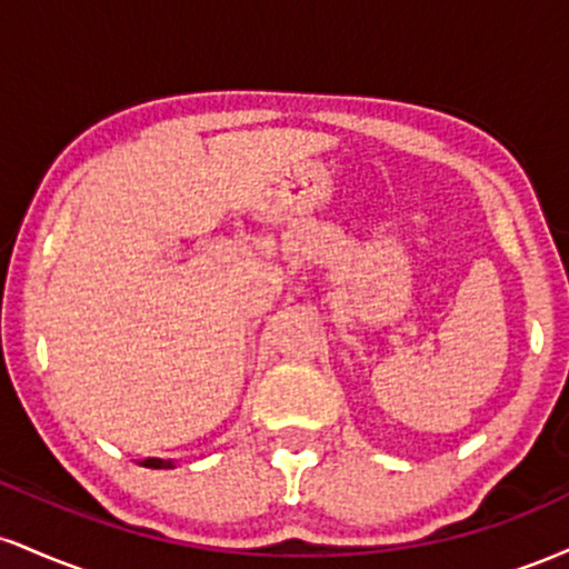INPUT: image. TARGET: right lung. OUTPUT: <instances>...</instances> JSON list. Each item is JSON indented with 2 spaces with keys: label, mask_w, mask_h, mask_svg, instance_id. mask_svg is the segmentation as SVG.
Here are the masks:
<instances>
[{
  "label": "right lung",
  "mask_w": 569,
  "mask_h": 569,
  "mask_svg": "<svg viewBox=\"0 0 569 569\" xmlns=\"http://www.w3.org/2000/svg\"><path fill=\"white\" fill-rule=\"evenodd\" d=\"M143 466L147 468H173V462L171 460H154L152 457V460H143Z\"/></svg>",
  "instance_id": "1"
}]
</instances>
